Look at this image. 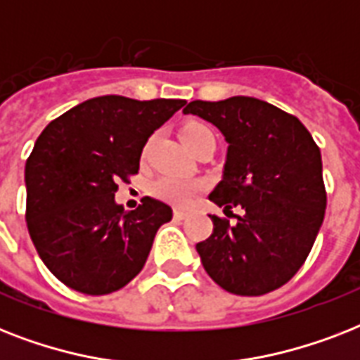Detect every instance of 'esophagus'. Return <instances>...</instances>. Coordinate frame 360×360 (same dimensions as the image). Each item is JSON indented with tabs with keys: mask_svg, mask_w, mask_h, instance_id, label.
<instances>
[{
	"mask_svg": "<svg viewBox=\"0 0 360 360\" xmlns=\"http://www.w3.org/2000/svg\"><path fill=\"white\" fill-rule=\"evenodd\" d=\"M186 214H188V213H186V211H183V209H174V217L177 220H183Z\"/></svg>",
	"mask_w": 360,
	"mask_h": 360,
	"instance_id": "obj_1",
	"label": "esophagus"
}]
</instances>
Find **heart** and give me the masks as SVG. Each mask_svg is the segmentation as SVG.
<instances>
[{
    "mask_svg": "<svg viewBox=\"0 0 360 360\" xmlns=\"http://www.w3.org/2000/svg\"><path fill=\"white\" fill-rule=\"evenodd\" d=\"M181 140L185 141V146L194 151L202 141L205 140H214L213 130L209 129L205 123L200 121H188L181 127L179 130ZM203 183L202 181H192V179H181L175 175H162L157 177L149 185V192L153 196L160 200V202L172 203L177 207H186L194 202V198L203 192Z\"/></svg>",
    "mask_w": 360,
    "mask_h": 360,
    "instance_id": "obj_1",
    "label": "heart"
}]
</instances>
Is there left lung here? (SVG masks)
Returning <instances> with one entry per match:
<instances>
[{
	"label": "left lung",
	"mask_w": 360,
	"mask_h": 360,
	"mask_svg": "<svg viewBox=\"0 0 360 360\" xmlns=\"http://www.w3.org/2000/svg\"><path fill=\"white\" fill-rule=\"evenodd\" d=\"M200 115L224 134V175L209 200L236 222L209 214L213 233L196 250L203 269L236 295L257 297L282 288L307 262L327 207L321 153L295 115L252 97L219 103L192 101Z\"/></svg>",
	"instance_id": "1"
}]
</instances>
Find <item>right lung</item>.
<instances>
[{"mask_svg":"<svg viewBox=\"0 0 360 360\" xmlns=\"http://www.w3.org/2000/svg\"><path fill=\"white\" fill-rule=\"evenodd\" d=\"M186 101L104 95L78 104L37 138L25 162V222L50 273L70 290L108 295L140 273L172 207L143 198L134 211L114 200L138 174L149 136Z\"/></svg>","mask_w":360,"mask_h":360,"instance_id":"add662e5","label":"right lung"}]
</instances>
